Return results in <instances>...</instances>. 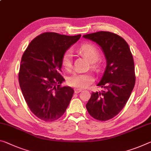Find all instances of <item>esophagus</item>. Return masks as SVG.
Here are the masks:
<instances>
[{"label": "esophagus", "instance_id": "1", "mask_svg": "<svg viewBox=\"0 0 151 151\" xmlns=\"http://www.w3.org/2000/svg\"><path fill=\"white\" fill-rule=\"evenodd\" d=\"M81 91H82V90L80 89V88H75V93H80Z\"/></svg>", "mask_w": 151, "mask_h": 151}]
</instances>
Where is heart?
I'll return each mask as SVG.
<instances>
[{
	"label": "heart",
	"instance_id": "1",
	"mask_svg": "<svg viewBox=\"0 0 151 151\" xmlns=\"http://www.w3.org/2000/svg\"><path fill=\"white\" fill-rule=\"evenodd\" d=\"M78 52L90 62L93 69L95 70H99V64L97 63L98 59L99 58V52L94 45L90 44H83L78 49ZM62 63L66 69H70L71 68L72 54L70 52L68 51L64 53ZM93 81L94 78L92 74L89 73H76L68 78V83L73 87L84 88L88 87Z\"/></svg>",
	"mask_w": 151,
	"mask_h": 151
}]
</instances>
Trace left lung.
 Here are the masks:
<instances>
[{
	"label": "left lung",
	"instance_id": "8db88e82",
	"mask_svg": "<svg viewBox=\"0 0 151 151\" xmlns=\"http://www.w3.org/2000/svg\"><path fill=\"white\" fill-rule=\"evenodd\" d=\"M83 37L99 45L106 59V70L97 85L104 90L92 93L86 108L97 120H108L123 109L134 87L132 54L127 42L115 33L99 32Z\"/></svg>",
	"mask_w": 151,
	"mask_h": 151
}]
</instances>
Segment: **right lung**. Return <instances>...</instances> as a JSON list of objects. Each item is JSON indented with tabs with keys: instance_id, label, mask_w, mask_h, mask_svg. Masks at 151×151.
<instances>
[{
	"instance_id": "1",
	"label": "right lung",
	"mask_w": 151,
	"mask_h": 151,
	"mask_svg": "<svg viewBox=\"0 0 151 151\" xmlns=\"http://www.w3.org/2000/svg\"><path fill=\"white\" fill-rule=\"evenodd\" d=\"M81 35L68 36L46 32L33 39L25 50L19 73V82L32 113L42 120L52 122L66 111L73 97L70 87H60L63 57Z\"/></svg>"
}]
</instances>
